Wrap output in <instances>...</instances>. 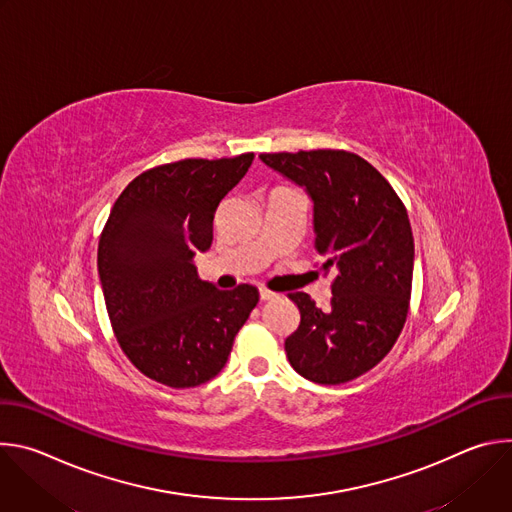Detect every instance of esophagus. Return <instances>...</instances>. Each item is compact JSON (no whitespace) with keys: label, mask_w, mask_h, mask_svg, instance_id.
<instances>
[{"label":"esophagus","mask_w":512,"mask_h":512,"mask_svg":"<svg viewBox=\"0 0 512 512\" xmlns=\"http://www.w3.org/2000/svg\"><path fill=\"white\" fill-rule=\"evenodd\" d=\"M259 298H261V302H267V300L277 298V294H273V291L267 287H259Z\"/></svg>","instance_id":"esophagus-1"}]
</instances>
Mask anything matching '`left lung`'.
<instances>
[{"mask_svg": "<svg viewBox=\"0 0 512 512\" xmlns=\"http://www.w3.org/2000/svg\"><path fill=\"white\" fill-rule=\"evenodd\" d=\"M259 158L308 190L320 269L336 273L328 310L304 291L287 294L300 310L298 330L285 338L287 360L308 381L348 383L377 367L405 326L415 255L407 208L385 176L352 152Z\"/></svg>", "mask_w": 512, "mask_h": 512, "instance_id": "left-lung-1", "label": "left lung"}]
</instances>
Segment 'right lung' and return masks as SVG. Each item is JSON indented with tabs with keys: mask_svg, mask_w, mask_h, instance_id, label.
<instances>
[{
	"mask_svg": "<svg viewBox=\"0 0 512 512\" xmlns=\"http://www.w3.org/2000/svg\"><path fill=\"white\" fill-rule=\"evenodd\" d=\"M253 158L156 166L111 208L97 251L107 314L125 356L156 383L190 389L216 377L259 302L257 287L221 291L192 263L210 247L214 212Z\"/></svg>",
	"mask_w": 512,
	"mask_h": 512,
	"instance_id": "add662e5",
	"label": "right lung"
}]
</instances>
